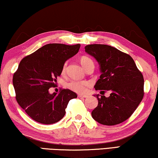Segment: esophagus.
<instances>
[{
    "mask_svg": "<svg viewBox=\"0 0 158 158\" xmlns=\"http://www.w3.org/2000/svg\"><path fill=\"white\" fill-rule=\"evenodd\" d=\"M78 96L79 98H86L87 96L84 95V94H78Z\"/></svg>",
    "mask_w": 158,
    "mask_h": 158,
    "instance_id": "obj_1",
    "label": "esophagus"
}]
</instances>
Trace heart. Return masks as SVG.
<instances>
[{
  "label": "heart",
  "instance_id": "b5f03b06",
  "mask_svg": "<svg viewBox=\"0 0 158 158\" xmlns=\"http://www.w3.org/2000/svg\"><path fill=\"white\" fill-rule=\"evenodd\" d=\"M79 62L85 69H86L90 66H94V62L92 60L86 56H81L79 59ZM66 69H67V63H65L62 67V72L63 74L66 72ZM88 85L89 83L86 81H72L67 84V86L69 89H71L72 90L78 93L84 92Z\"/></svg>",
  "mask_w": 158,
  "mask_h": 158
}]
</instances>
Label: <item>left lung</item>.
<instances>
[{
  "mask_svg": "<svg viewBox=\"0 0 158 158\" xmlns=\"http://www.w3.org/2000/svg\"><path fill=\"white\" fill-rule=\"evenodd\" d=\"M85 52L97 61L102 74L94 88L110 92L109 97L94 95L98 98V106L91 112L92 118L106 126L122 123L133 114L143 99L142 73L130 55L114 47L88 44Z\"/></svg>",
  "mask_w": 158,
  "mask_h": 158,
  "instance_id": "left-lung-1",
  "label": "left lung"
}]
</instances>
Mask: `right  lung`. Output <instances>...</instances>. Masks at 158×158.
Returning a JSON list of instances; mask_svg holds the SVG:
<instances>
[{
  "label": "right lung",
  "mask_w": 158,
  "mask_h": 158,
  "mask_svg": "<svg viewBox=\"0 0 158 158\" xmlns=\"http://www.w3.org/2000/svg\"><path fill=\"white\" fill-rule=\"evenodd\" d=\"M80 46L48 44L21 60L13 78L16 100L34 121L56 123L64 116L69 100L77 97L68 89L59 94H50L49 89L56 86L65 62L78 52Z\"/></svg>",
  "instance_id": "add662e5"
}]
</instances>
